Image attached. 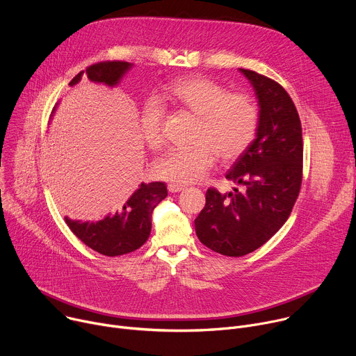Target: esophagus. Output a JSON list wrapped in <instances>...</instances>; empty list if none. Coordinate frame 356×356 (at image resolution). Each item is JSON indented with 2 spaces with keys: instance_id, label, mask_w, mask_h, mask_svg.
<instances>
[{
  "instance_id": "esophagus-1",
  "label": "esophagus",
  "mask_w": 356,
  "mask_h": 356,
  "mask_svg": "<svg viewBox=\"0 0 356 356\" xmlns=\"http://www.w3.org/2000/svg\"><path fill=\"white\" fill-rule=\"evenodd\" d=\"M186 188V186H183V184H177V183H170V184H168V190L170 191V193H179V191H181V190H184Z\"/></svg>"
}]
</instances>
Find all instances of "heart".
I'll list each match as a JSON object with an SVG mask.
<instances>
[{
    "label": "heart",
    "mask_w": 356,
    "mask_h": 356,
    "mask_svg": "<svg viewBox=\"0 0 356 356\" xmlns=\"http://www.w3.org/2000/svg\"><path fill=\"white\" fill-rule=\"evenodd\" d=\"M200 118L194 134L195 145L169 150L155 165L159 179L177 184L195 183L213 168L217 155L224 162L238 159L258 132L259 114L253 99L231 94L222 86L202 79H181L165 94ZM163 110L156 99H147L140 111V134L150 149L163 145Z\"/></svg>",
    "instance_id": "b5f03b06"
}]
</instances>
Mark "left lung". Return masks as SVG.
I'll use <instances>...</instances> for the list:
<instances>
[{
  "label": "left lung",
  "mask_w": 356,
  "mask_h": 356,
  "mask_svg": "<svg viewBox=\"0 0 356 356\" xmlns=\"http://www.w3.org/2000/svg\"><path fill=\"white\" fill-rule=\"evenodd\" d=\"M259 107L257 138L225 177L242 191L206 193L194 220L201 243L225 257H243L269 241L286 222L301 186L302 135L296 106L286 90L257 72L239 69Z\"/></svg>",
  "instance_id": "left-lung-1"
}]
</instances>
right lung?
I'll list each match as a JSON object with an SVG mask.
<instances>
[{
    "instance_id": "1",
    "label": "right lung",
    "mask_w": 356,
    "mask_h": 356,
    "mask_svg": "<svg viewBox=\"0 0 356 356\" xmlns=\"http://www.w3.org/2000/svg\"><path fill=\"white\" fill-rule=\"evenodd\" d=\"M134 67L128 62H103L80 72L69 86L79 84L86 76L91 83L117 87L124 76ZM56 108V107H55ZM168 195L162 181L140 183L139 187L103 220L81 221L65 217L73 234L88 248L106 257H118L140 248L150 235L152 213Z\"/></svg>"
}]
</instances>
